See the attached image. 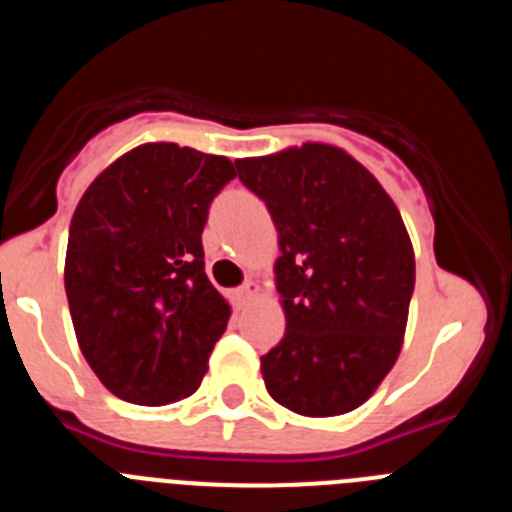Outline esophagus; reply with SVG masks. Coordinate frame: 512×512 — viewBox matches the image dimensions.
<instances>
[{"label": "esophagus", "instance_id": "34e87169", "mask_svg": "<svg viewBox=\"0 0 512 512\" xmlns=\"http://www.w3.org/2000/svg\"><path fill=\"white\" fill-rule=\"evenodd\" d=\"M256 295H259V284L256 282H246L241 289H238V297H241L243 302H251Z\"/></svg>", "mask_w": 512, "mask_h": 512}]
</instances>
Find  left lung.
Masks as SVG:
<instances>
[{
  "label": "left lung",
  "instance_id": "8db88e82",
  "mask_svg": "<svg viewBox=\"0 0 512 512\" xmlns=\"http://www.w3.org/2000/svg\"><path fill=\"white\" fill-rule=\"evenodd\" d=\"M277 225L287 330L261 356L269 395L307 418L351 413L395 366L415 287L400 210L356 158L325 143L235 161Z\"/></svg>",
  "mask_w": 512,
  "mask_h": 512
}]
</instances>
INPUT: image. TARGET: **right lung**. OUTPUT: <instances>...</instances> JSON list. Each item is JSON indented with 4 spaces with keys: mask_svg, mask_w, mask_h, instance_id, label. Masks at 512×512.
<instances>
[{
    "mask_svg": "<svg viewBox=\"0 0 512 512\" xmlns=\"http://www.w3.org/2000/svg\"><path fill=\"white\" fill-rule=\"evenodd\" d=\"M235 176L225 156L146 143L120 156L76 205L66 297L81 354L133 405L192 395L230 305L205 274L210 202Z\"/></svg>",
    "mask_w": 512,
    "mask_h": 512,
    "instance_id": "obj_1",
    "label": "right lung"
}]
</instances>
